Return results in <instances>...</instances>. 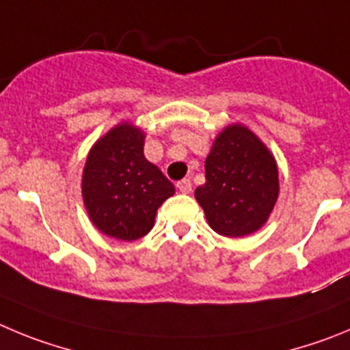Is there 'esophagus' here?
I'll list each match as a JSON object with an SVG mask.
<instances>
[{
	"mask_svg": "<svg viewBox=\"0 0 350 350\" xmlns=\"http://www.w3.org/2000/svg\"><path fill=\"white\" fill-rule=\"evenodd\" d=\"M178 188L181 193H190L191 191V181L188 178L181 179V181H178Z\"/></svg>",
	"mask_w": 350,
	"mask_h": 350,
	"instance_id": "1",
	"label": "esophagus"
}]
</instances>
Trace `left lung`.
Masks as SVG:
<instances>
[{
    "label": "left lung",
    "instance_id": "left-lung-1",
    "mask_svg": "<svg viewBox=\"0 0 350 350\" xmlns=\"http://www.w3.org/2000/svg\"><path fill=\"white\" fill-rule=\"evenodd\" d=\"M279 195L272 153L242 125H230L216 137L206 159V183L195 198L214 232L242 237L267 221Z\"/></svg>",
    "mask_w": 350,
    "mask_h": 350
}]
</instances>
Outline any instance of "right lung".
I'll return each instance as SVG.
<instances>
[{
  "instance_id": "add662e5",
  "label": "right lung",
  "mask_w": 350,
  "mask_h": 350,
  "mask_svg": "<svg viewBox=\"0 0 350 350\" xmlns=\"http://www.w3.org/2000/svg\"><path fill=\"white\" fill-rule=\"evenodd\" d=\"M143 132L120 124L100 137L85 163L81 193L94 225L118 241H137L153 228L157 209L174 185L143 153Z\"/></svg>"
}]
</instances>
